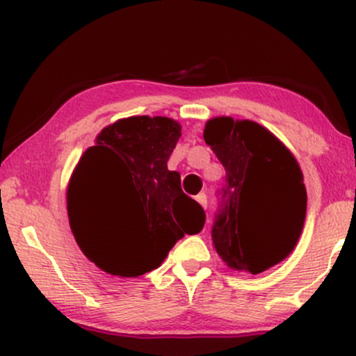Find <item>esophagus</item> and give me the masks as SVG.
I'll return each mask as SVG.
<instances>
[{
  "mask_svg": "<svg viewBox=\"0 0 356 356\" xmlns=\"http://www.w3.org/2000/svg\"><path fill=\"white\" fill-rule=\"evenodd\" d=\"M195 201H197L199 204H201V206L204 207V209H206V207H207V195L204 194V192H201V194L195 195Z\"/></svg>",
  "mask_w": 356,
  "mask_h": 356,
  "instance_id": "obj_1",
  "label": "esophagus"
}]
</instances>
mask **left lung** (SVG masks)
I'll use <instances>...</instances> for the list:
<instances>
[{
    "mask_svg": "<svg viewBox=\"0 0 356 356\" xmlns=\"http://www.w3.org/2000/svg\"><path fill=\"white\" fill-rule=\"evenodd\" d=\"M204 140L226 169L212 244L227 268L259 275L291 254L300 239L303 172L288 147L252 120L211 118Z\"/></svg>",
    "mask_w": 356,
    "mask_h": 356,
    "instance_id": "left-lung-1",
    "label": "left lung"
}]
</instances>
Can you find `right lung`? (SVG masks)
<instances>
[{
    "label": "right lung",
    "mask_w": 356,
    "mask_h": 356,
    "mask_svg": "<svg viewBox=\"0 0 356 356\" xmlns=\"http://www.w3.org/2000/svg\"><path fill=\"white\" fill-rule=\"evenodd\" d=\"M182 127L169 117H127L105 127L73 170L67 189L70 227L81 252L108 275L137 277L159 268L184 234H197L206 214L167 169ZM115 202L124 219L112 235L92 207Z\"/></svg>",
    "instance_id": "obj_1"
}]
</instances>
